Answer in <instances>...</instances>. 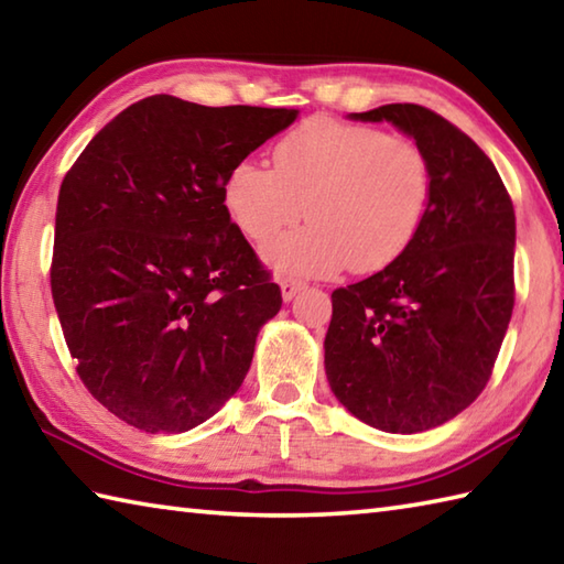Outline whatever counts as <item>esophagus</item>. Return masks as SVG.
Here are the masks:
<instances>
[{
	"mask_svg": "<svg viewBox=\"0 0 564 564\" xmlns=\"http://www.w3.org/2000/svg\"><path fill=\"white\" fill-rule=\"evenodd\" d=\"M280 286H282V300L284 302H292L294 296H296V292L304 290V282L302 280H292V278H282Z\"/></svg>",
	"mask_w": 564,
	"mask_h": 564,
	"instance_id": "obj_1",
	"label": "esophagus"
}]
</instances>
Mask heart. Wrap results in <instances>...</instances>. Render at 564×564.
Segmentation results:
<instances>
[{"label": "heart", "instance_id": "1", "mask_svg": "<svg viewBox=\"0 0 564 564\" xmlns=\"http://www.w3.org/2000/svg\"><path fill=\"white\" fill-rule=\"evenodd\" d=\"M274 169L242 159L223 184L232 223L252 242H270L300 223H314L268 248L286 274L324 278L350 264L378 272L417 238L432 200L427 152L378 127L312 117L272 150Z\"/></svg>", "mask_w": 564, "mask_h": 564}]
</instances>
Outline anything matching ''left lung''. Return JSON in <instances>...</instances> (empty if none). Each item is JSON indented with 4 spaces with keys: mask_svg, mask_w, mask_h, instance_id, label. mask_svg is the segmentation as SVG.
<instances>
[{
    "mask_svg": "<svg viewBox=\"0 0 564 564\" xmlns=\"http://www.w3.org/2000/svg\"><path fill=\"white\" fill-rule=\"evenodd\" d=\"M410 134L432 164L417 238L364 282L332 294L324 368L338 402L370 427L412 434L481 395L516 304L513 200L491 159L422 105L356 112Z\"/></svg>",
    "mask_w": 564,
    "mask_h": 564,
    "instance_id": "1",
    "label": "left lung"
}]
</instances>
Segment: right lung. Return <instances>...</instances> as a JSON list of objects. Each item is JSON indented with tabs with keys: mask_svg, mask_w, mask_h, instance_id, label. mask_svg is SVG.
I'll list each match as a JSON object with an SVG mask.
<instances>
[{
	"mask_svg": "<svg viewBox=\"0 0 564 564\" xmlns=\"http://www.w3.org/2000/svg\"><path fill=\"white\" fill-rule=\"evenodd\" d=\"M296 115L152 95L63 178L53 304L83 386L132 427L186 432L246 380L282 292L230 220L223 184Z\"/></svg>",
	"mask_w": 564,
	"mask_h": 564,
	"instance_id": "obj_1",
	"label": "right lung"
}]
</instances>
